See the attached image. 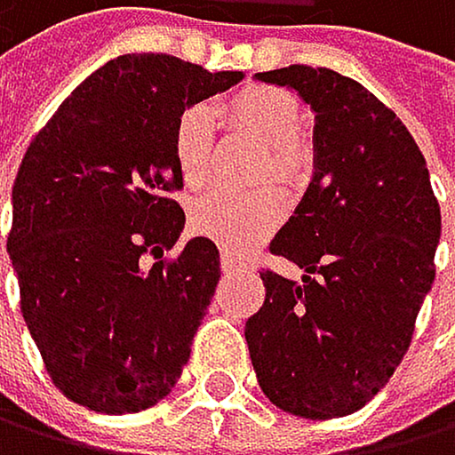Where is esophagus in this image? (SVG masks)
<instances>
[{
	"mask_svg": "<svg viewBox=\"0 0 455 455\" xmlns=\"http://www.w3.org/2000/svg\"><path fill=\"white\" fill-rule=\"evenodd\" d=\"M220 268H223V274H232V271L243 268V262L232 251H220Z\"/></svg>",
	"mask_w": 455,
	"mask_h": 455,
	"instance_id": "esophagus-1",
	"label": "esophagus"
}]
</instances>
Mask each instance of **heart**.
<instances>
[{"instance_id": "b5f03b06", "label": "heart", "mask_w": 455, "mask_h": 455, "mask_svg": "<svg viewBox=\"0 0 455 455\" xmlns=\"http://www.w3.org/2000/svg\"><path fill=\"white\" fill-rule=\"evenodd\" d=\"M223 120L229 128L254 136L268 145V162L262 164V179L274 176L279 184H291L305 167V153L299 148L302 108L296 97L271 86L240 89L223 103ZM172 159L184 187L198 189L212 172V116L204 106H189L172 125ZM285 215V201L274 187L251 196L215 189L193 204L189 223L196 235L218 243L226 251H246L262 237H268Z\"/></svg>"}]
</instances>
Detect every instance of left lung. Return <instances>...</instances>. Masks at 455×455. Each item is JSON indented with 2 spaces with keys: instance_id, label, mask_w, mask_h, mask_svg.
Masks as SVG:
<instances>
[{
  "instance_id": "obj_1",
  "label": "left lung",
  "mask_w": 455,
  "mask_h": 455,
  "mask_svg": "<svg viewBox=\"0 0 455 455\" xmlns=\"http://www.w3.org/2000/svg\"><path fill=\"white\" fill-rule=\"evenodd\" d=\"M257 80L315 111L313 179L271 240L302 285L262 271L266 302L246 322L257 383L283 411L347 417L395 375L434 285L439 204L414 136L358 80L285 67Z\"/></svg>"
}]
</instances>
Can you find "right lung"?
Instances as JSON below:
<instances>
[{
    "instance_id": "obj_1",
    "label": "right lung",
    "mask_w": 455,
    "mask_h": 455,
    "mask_svg": "<svg viewBox=\"0 0 455 455\" xmlns=\"http://www.w3.org/2000/svg\"><path fill=\"white\" fill-rule=\"evenodd\" d=\"M172 55H120L89 75L27 148L7 254L21 315L52 383L100 414H136L179 383L220 279L218 246L184 229L170 196L176 116L232 89Z\"/></svg>"
}]
</instances>
